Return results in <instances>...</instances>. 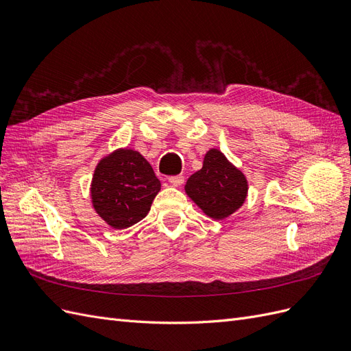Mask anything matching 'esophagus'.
Segmentation results:
<instances>
[{"label":"esophagus","mask_w":351,"mask_h":351,"mask_svg":"<svg viewBox=\"0 0 351 351\" xmlns=\"http://www.w3.org/2000/svg\"><path fill=\"white\" fill-rule=\"evenodd\" d=\"M168 182H169V184H173V186L178 187V186H182V184L184 183V177H183V176H174V177H169V178H168Z\"/></svg>","instance_id":"1"}]
</instances>
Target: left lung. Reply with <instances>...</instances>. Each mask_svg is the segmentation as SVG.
I'll return each mask as SVG.
<instances>
[{
    "mask_svg": "<svg viewBox=\"0 0 351 351\" xmlns=\"http://www.w3.org/2000/svg\"><path fill=\"white\" fill-rule=\"evenodd\" d=\"M187 196L214 219H224L241 208L247 196V180L218 149H209L204 167L189 177Z\"/></svg>",
    "mask_w": 351,
    "mask_h": 351,
    "instance_id": "8db88e82",
    "label": "left lung"
}]
</instances>
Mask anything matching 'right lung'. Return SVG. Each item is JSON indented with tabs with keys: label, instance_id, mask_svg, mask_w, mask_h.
<instances>
[{
	"label": "right lung",
	"instance_id": "right-lung-1",
	"mask_svg": "<svg viewBox=\"0 0 351 351\" xmlns=\"http://www.w3.org/2000/svg\"><path fill=\"white\" fill-rule=\"evenodd\" d=\"M161 190L151 164L133 149L104 156L92 177L90 196L97 214L115 230L142 221Z\"/></svg>",
	"mask_w": 351,
	"mask_h": 351
}]
</instances>
